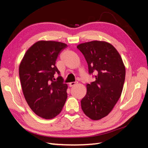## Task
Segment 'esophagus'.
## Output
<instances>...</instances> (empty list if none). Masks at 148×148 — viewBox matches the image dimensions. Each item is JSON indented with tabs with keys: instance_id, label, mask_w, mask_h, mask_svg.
<instances>
[{
	"instance_id": "obj_1",
	"label": "esophagus",
	"mask_w": 148,
	"mask_h": 148,
	"mask_svg": "<svg viewBox=\"0 0 148 148\" xmlns=\"http://www.w3.org/2000/svg\"><path fill=\"white\" fill-rule=\"evenodd\" d=\"M78 83V82H71V83H69V86H70V87H72V86H73L74 85H75L76 84H77Z\"/></svg>"
}]
</instances>
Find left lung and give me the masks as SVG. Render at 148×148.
I'll return each mask as SVG.
<instances>
[{
  "instance_id": "1",
  "label": "left lung",
  "mask_w": 148,
  "mask_h": 148,
  "mask_svg": "<svg viewBox=\"0 0 148 148\" xmlns=\"http://www.w3.org/2000/svg\"><path fill=\"white\" fill-rule=\"evenodd\" d=\"M77 48L86 59L89 74L95 73V82L88 84L86 95L81 101L85 115L94 120L108 115L119 101L125 78V67L118 51L112 44L93 41Z\"/></svg>"
}]
</instances>
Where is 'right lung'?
I'll use <instances>...</instances> for the list:
<instances>
[{"mask_svg":"<svg viewBox=\"0 0 148 148\" xmlns=\"http://www.w3.org/2000/svg\"><path fill=\"white\" fill-rule=\"evenodd\" d=\"M67 47L65 43L40 41L26 51L19 67L22 90L28 104L37 115L51 119L59 115L67 98V84L56 62ZM59 77L56 80L54 75Z\"/></svg>","mask_w":148,"mask_h":148,"instance_id":"1","label":"right lung"}]
</instances>
